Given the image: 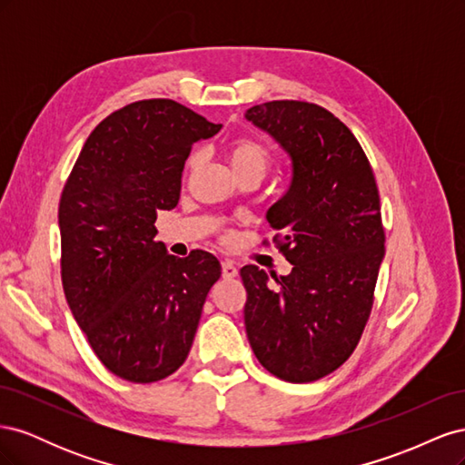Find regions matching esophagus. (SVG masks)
Wrapping results in <instances>:
<instances>
[{"mask_svg":"<svg viewBox=\"0 0 465 465\" xmlns=\"http://www.w3.org/2000/svg\"><path fill=\"white\" fill-rule=\"evenodd\" d=\"M221 267H223V279H234L238 275L236 265L232 262H229V260H224L221 263Z\"/></svg>","mask_w":465,"mask_h":465,"instance_id":"1","label":"esophagus"}]
</instances>
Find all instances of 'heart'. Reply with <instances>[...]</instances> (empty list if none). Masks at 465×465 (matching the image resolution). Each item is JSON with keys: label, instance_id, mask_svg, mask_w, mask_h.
<instances>
[{"label": "heart", "instance_id": "1", "mask_svg": "<svg viewBox=\"0 0 465 465\" xmlns=\"http://www.w3.org/2000/svg\"><path fill=\"white\" fill-rule=\"evenodd\" d=\"M227 157L234 174H242V173L263 174L267 163H270V154H267L265 147L258 143L256 139H250V137H242L232 142ZM193 164H195V159L190 161V166Z\"/></svg>", "mask_w": 465, "mask_h": 465}]
</instances>
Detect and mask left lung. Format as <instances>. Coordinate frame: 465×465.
<instances>
[{"instance_id": "8db88e82", "label": "left lung", "mask_w": 465, "mask_h": 465, "mask_svg": "<svg viewBox=\"0 0 465 465\" xmlns=\"http://www.w3.org/2000/svg\"><path fill=\"white\" fill-rule=\"evenodd\" d=\"M244 118L291 159L283 198L267 223L292 270L270 277L244 265V326L252 351L287 382H312L353 353L367 320L384 229L371 163L357 137L331 112L301 101H272Z\"/></svg>"}]
</instances>
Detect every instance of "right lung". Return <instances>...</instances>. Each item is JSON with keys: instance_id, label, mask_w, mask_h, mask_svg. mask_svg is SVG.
<instances>
[{"instance_id": "obj_1", "label": "right lung", "mask_w": 465, "mask_h": 465, "mask_svg": "<svg viewBox=\"0 0 465 465\" xmlns=\"http://www.w3.org/2000/svg\"><path fill=\"white\" fill-rule=\"evenodd\" d=\"M221 124L168 98L112 112L87 137L62 192V283L104 367L137 384L182 367L221 263L176 258L154 241L159 209L180 200L192 145Z\"/></svg>"}]
</instances>
